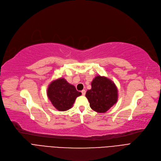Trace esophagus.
Instances as JSON below:
<instances>
[{
	"instance_id": "1",
	"label": "esophagus",
	"mask_w": 161,
	"mask_h": 161,
	"mask_svg": "<svg viewBox=\"0 0 161 161\" xmlns=\"http://www.w3.org/2000/svg\"><path fill=\"white\" fill-rule=\"evenodd\" d=\"M81 92H82V94L83 96H85V94H86V90H82L81 91Z\"/></svg>"
}]
</instances>
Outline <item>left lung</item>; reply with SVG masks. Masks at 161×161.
I'll use <instances>...</instances> for the list:
<instances>
[{
	"instance_id": "obj_1",
	"label": "left lung",
	"mask_w": 161,
	"mask_h": 161,
	"mask_svg": "<svg viewBox=\"0 0 161 161\" xmlns=\"http://www.w3.org/2000/svg\"><path fill=\"white\" fill-rule=\"evenodd\" d=\"M92 88L86 93L90 108L103 113L115 104L118 99V90L112 80L105 76H97L92 81Z\"/></svg>"
}]
</instances>
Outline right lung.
I'll list each match as a JSON object with an SVG mask.
<instances>
[{
	"instance_id": "1",
	"label": "right lung",
	"mask_w": 161,
	"mask_h": 161,
	"mask_svg": "<svg viewBox=\"0 0 161 161\" xmlns=\"http://www.w3.org/2000/svg\"><path fill=\"white\" fill-rule=\"evenodd\" d=\"M80 95L81 92L64 78L53 80L47 89L48 99L53 107L60 111L71 109L76 98Z\"/></svg>"
}]
</instances>
